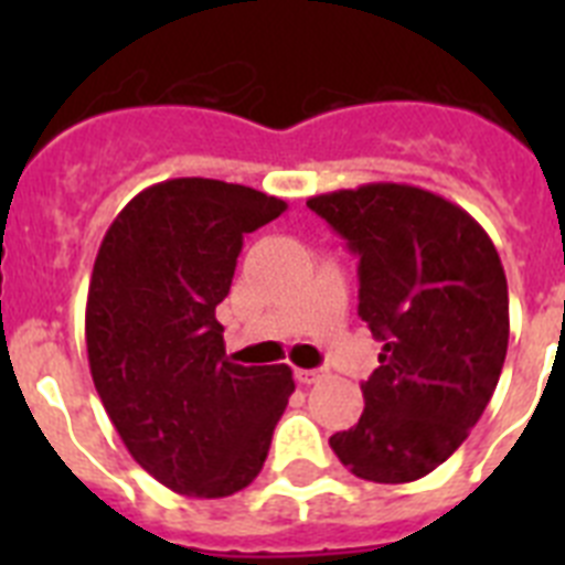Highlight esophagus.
Segmentation results:
<instances>
[{
  "mask_svg": "<svg viewBox=\"0 0 565 565\" xmlns=\"http://www.w3.org/2000/svg\"><path fill=\"white\" fill-rule=\"evenodd\" d=\"M322 376H326V371H297V382L302 384H317L322 382Z\"/></svg>",
  "mask_w": 565,
  "mask_h": 565,
  "instance_id": "34e87169",
  "label": "esophagus"
}]
</instances>
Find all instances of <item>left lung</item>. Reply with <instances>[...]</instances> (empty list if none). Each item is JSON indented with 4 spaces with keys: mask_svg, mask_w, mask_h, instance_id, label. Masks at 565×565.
Returning a JSON list of instances; mask_svg holds the SVG:
<instances>
[{
    "mask_svg": "<svg viewBox=\"0 0 565 565\" xmlns=\"http://www.w3.org/2000/svg\"><path fill=\"white\" fill-rule=\"evenodd\" d=\"M359 257V317L382 344L364 411L331 436L339 461L376 483L418 481L476 427L509 344L507 274L461 206L407 183L317 194Z\"/></svg>",
    "mask_w": 565,
    "mask_h": 565,
    "instance_id": "1",
    "label": "left lung"
}]
</instances>
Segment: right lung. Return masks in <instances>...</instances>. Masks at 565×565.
I'll list each match as a JSON object with an SVG mask.
<instances>
[{
	"label": "right lung",
	"instance_id": "add662e5",
	"mask_svg": "<svg viewBox=\"0 0 565 565\" xmlns=\"http://www.w3.org/2000/svg\"><path fill=\"white\" fill-rule=\"evenodd\" d=\"M286 209L252 186L174 178L135 194L102 239L84 317L89 373L129 456L178 495L246 489L294 393L288 364H234L214 317L243 234Z\"/></svg>",
	"mask_w": 565,
	"mask_h": 565
}]
</instances>
